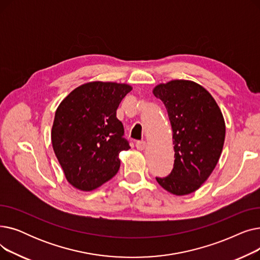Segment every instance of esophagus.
<instances>
[{"instance_id":"obj_1","label":"esophagus","mask_w":260,"mask_h":260,"mask_svg":"<svg viewBox=\"0 0 260 260\" xmlns=\"http://www.w3.org/2000/svg\"><path fill=\"white\" fill-rule=\"evenodd\" d=\"M136 147H137V149H139V151H143V149L146 147V142L145 141H138L137 143H136Z\"/></svg>"}]
</instances>
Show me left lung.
Returning a JSON list of instances; mask_svg holds the SVG:
<instances>
[{
  "instance_id": "1",
  "label": "left lung",
  "mask_w": 260,
  "mask_h": 260,
  "mask_svg": "<svg viewBox=\"0 0 260 260\" xmlns=\"http://www.w3.org/2000/svg\"><path fill=\"white\" fill-rule=\"evenodd\" d=\"M166 105L173 129L174 168L157 182L168 192L182 196L197 190L220 158L225 123L219 106L201 85L173 80L153 89Z\"/></svg>"
}]
</instances>
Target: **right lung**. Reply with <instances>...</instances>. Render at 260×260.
Wrapping results in <instances>:
<instances>
[{"label":"right lung","instance_id":"add662e5","mask_svg":"<svg viewBox=\"0 0 260 260\" xmlns=\"http://www.w3.org/2000/svg\"><path fill=\"white\" fill-rule=\"evenodd\" d=\"M128 84L88 82L58 106L51 128L53 152L67 181L89 192L111 180L120 168L119 153L131 148L116 117Z\"/></svg>","mask_w":260,"mask_h":260}]
</instances>
